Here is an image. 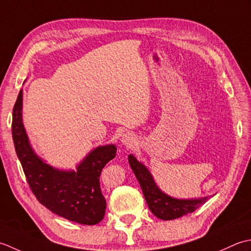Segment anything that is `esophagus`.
<instances>
[{"label":"esophagus","mask_w":251,"mask_h":251,"mask_svg":"<svg viewBox=\"0 0 251 251\" xmlns=\"http://www.w3.org/2000/svg\"><path fill=\"white\" fill-rule=\"evenodd\" d=\"M120 142L122 143V145H126V146L132 147V146H134V145H135L136 140H135V136L133 135L132 133H130V132H126V133H124V134L121 135Z\"/></svg>","instance_id":"esophagus-1"}]
</instances>
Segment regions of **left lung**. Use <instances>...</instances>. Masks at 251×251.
<instances>
[{"label":"left lung","instance_id":"8db88e82","mask_svg":"<svg viewBox=\"0 0 251 251\" xmlns=\"http://www.w3.org/2000/svg\"><path fill=\"white\" fill-rule=\"evenodd\" d=\"M127 159L140 183L148 208L158 219L168 221L181 218L187 213L194 212L207 201L208 197L181 199L169 196L157 186L154 177L144 163L137 160L132 154L129 155Z\"/></svg>","mask_w":251,"mask_h":251}]
</instances>
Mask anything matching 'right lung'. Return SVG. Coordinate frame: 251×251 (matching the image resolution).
Here are the masks:
<instances>
[{
	"mask_svg": "<svg viewBox=\"0 0 251 251\" xmlns=\"http://www.w3.org/2000/svg\"><path fill=\"white\" fill-rule=\"evenodd\" d=\"M13 141L30 188L38 201L59 217L94 226L105 216L106 201L100 192L101 170L116 157L115 144L97 146L75 167L60 170L37 155L23 122V90L13 109Z\"/></svg>",
	"mask_w": 251,
	"mask_h": 251,
	"instance_id": "right-lung-1",
	"label": "right lung"
}]
</instances>
